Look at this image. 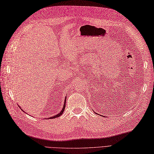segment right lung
<instances>
[{
	"label": "right lung",
	"instance_id": "obj_1",
	"mask_svg": "<svg viewBox=\"0 0 154 154\" xmlns=\"http://www.w3.org/2000/svg\"><path fill=\"white\" fill-rule=\"evenodd\" d=\"M65 106H66V99H65V100L64 104H63V109L61 110V111L58 114L55 115V116H51V117L49 118H48V119H52V118H58V117H59L60 116L62 115V114L63 113V112H64V110H65ZM21 110H22V111H23V110H22V109H21ZM23 112H24V111H23Z\"/></svg>",
	"mask_w": 154,
	"mask_h": 154
}]
</instances>
